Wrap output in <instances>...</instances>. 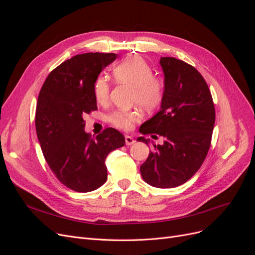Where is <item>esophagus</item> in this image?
<instances>
[{"label": "esophagus", "instance_id": "1", "mask_svg": "<svg viewBox=\"0 0 255 255\" xmlns=\"http://www.w3.org/2000/svg\"><path fill=\"white\" fill-rule=\"evenodd\" d=\"M125 142H126L127 145H131L133 143H135V140H134V138H133V137H131L129 135H126L125 136Z\"/></svg>", "mask_w": 255, "mask_h": 255}]
</instances>
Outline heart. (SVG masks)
Masks as SVG:
<instances>
[{"label": "heart", "instance_id": "heart-1", "mask_svg": "<svg viewBox=\"0 0 255 255\" xmlns=\"http://www.w3.org/2000/svg\"><path fill=\"white\" fill-rule=\"evenodd\" d=\"M113 75L120 84L133 88L132 101L137 103L143 111L150 112L160 104L163 97V83L153 75L150 65L138 56H132L118 64ZM111 87L107 79L99 77L94 85L96 100L103 104L110 99ZM139 119L137 112H116L110 116V122L116 127L130 130Z\"/></svg>", "mask_w": 255, "mask_h": 255}]
</instances>
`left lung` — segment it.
Returning <instances> with one entry per match:
<instances>
[{
  "mask_svg": "<svg viewBox=\"0 0 255 255\" xmlns=\"http://www.w3.org/2000/svg\"><path fill=\"white\" fill-rule=\"evenodd\" d=\"M164 74L160 111L140 126L142 134L165 139L155 144L140 165L143 181L157 188H172L188 181L202 166L210 149L215 109L206 80L194 67L176 58L159 61ZM156 136V135H153ZM137 141L150 144L139 136Z\"/></svg>",
  "mask_w": 255,
  "mask_h": 255,
  "instance_id": "left-lung-1",
  "label": "left lung"
}]
</instances>
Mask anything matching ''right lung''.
Here are the masks:
<instances>
[{"instance_id":"right-lung-1","label":"right lung","mask_w":255,"mask_h":255,"mask_svg":"<svg viewBox=\"0 0 255 255\" xmlns=\"http://www.w3.org/2000/svg\"><path fill=\"white\" fill-rule=\"evenodd\" d=\"M117 58L101 52L74 56L48 74L39 93L35 125L40 146L56 177L77 192L102 186L107 155L125 144L124 135L114 128L91 138L83 118L97 110L94 85Z\"/></svg>"}]
</instances>
